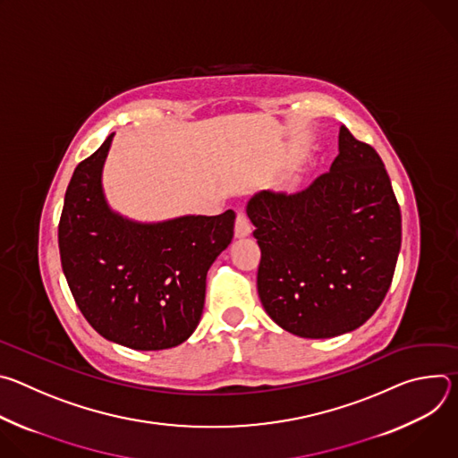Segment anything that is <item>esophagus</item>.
I'll return each instance as SVG.
<instances>
[{
  "instance_id": "esophagus-1",
  "label": "esophagus",
  "mask_w": 458,
  "mask_h": 458,
  "mask_svg": "<svg viewBox=\"0 0 458 458\" xmlns=\"http://www.w3.org/2000/svg\"><path fill=\"white\" fill-rule=\"evenodd\" d=\"M250 233H251V223L248 216L242 210H239L235 217V237H246Z\"/></svg>"
}]
</instances>
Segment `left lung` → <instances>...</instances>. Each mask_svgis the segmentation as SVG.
<instances>
[{
  "mask_svg": "<svg viewBox=\"0 0 458 458\" xmlns=\"http://www.w3.org/2000/svg\"><path fill=\"white\" fill-rule=\"evenodd\" d=\"M248 217L260 248L257 292L283 330L330 339L384 301L401 250V207L373 147L343 124L339 156L304 190H265Z\"/></svg>",
  "mask_w": 458,
  "mask_h": 458,
  "instance_id": "obj_1",
  "label": "left lung"
}]
</instances>
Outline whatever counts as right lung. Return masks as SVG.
I'll return each mask as SVG.
<instances>
[{"label":"right lung","mask_w":458,"mask_h":458,"mask_svg":"<svg viewBox=\"0 0 458 458\" xmlns=\"http://www.w3.org/2000/svg\"><path fill=\"white\" fill-rule=\"evenodd\" d=\"M110 141L76 166L64 193L63 274L101 337L141 352L174 348L198 328L207 272L233 237L235 214L140 225L110 212L101 190Z\"/></svg>","instance_id":"1"}]
</instances>
